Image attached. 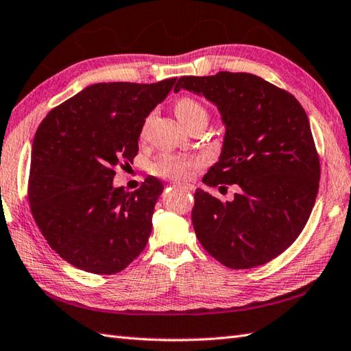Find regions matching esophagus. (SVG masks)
Wrapping results in <instances>:
<instances>
[{
	"label": "esophagus",
	"mask_w": 351,
	"mask_h": 351,
	"mask_svg": "<svg viewBox=\"0 0 351 351\" xmlns=\"http://www.w3.org/2000/svg\"><path fill=\"white\" fill-rule=\"evenodd\" d=\"M176 186H178V188H182L184 191H193V189H195V186L191 184V183H176Z\"/></svg>",
	"instance_id": "34e87169"
}]
</instances>
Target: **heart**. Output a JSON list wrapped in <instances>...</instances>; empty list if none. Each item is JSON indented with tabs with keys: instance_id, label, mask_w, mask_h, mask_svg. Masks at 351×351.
Here are the masks:
<instances>
[{
	"instance_id": "1",
	"label": "heart",
	"mask_w": 351,
	"mask_h": 351,
	"mask_svg": "<svg viewBox=\"0 0 351 351\" xmlns=\"http://www.w3.org/2000/svg\"><path fill=\"white\" fill-rule=\"evenodd\" d=\"M174 111L177 119L180 120L186 128H191L192 124L208 120L207 108L199 100L193 97H180L174 104ZM150 121V117L145 120L143 132ZM201 160L195 156L186 154H162L152 163V173L169 180H186L193 173V169L199 167Z\"/></svg>"
}]
</instances>
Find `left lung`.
<instances>
[{"label":"left lung","mask_w":351,"mask_h":351,"mask_svg":"<svg viewBox=\"0 0 351 351\" xmlns=\"http://www.w3.org/2000/svg\"><path fill=\"white\" fill-rule=\"evenodd\" d=\"M182 88L215 104L225 124L219 160L202 182L240 188L227 202L197 189L199 243L230 269L266 264L299 237L315 204L320 159L308 115L293 95L252 73L182 76L174 91Z\"/></svg>","instance_id":"8db88e82"}]
</instances>
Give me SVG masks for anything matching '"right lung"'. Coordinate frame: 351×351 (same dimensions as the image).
Returning a JSON list of instances; mask_svg holds the SVG:
<instances>
[{
	"mask_svg": "<svg viewBox=\"0 0 351 351\" xmlns=\"http://www.w3.org/2000/svg\"><path fill=\"white\" fill-rule=\"evenodd\" d=\"M176 81L90 85L37 128L29 208L48 245L72 266L114 275L144 251L163 184L147 177L141 188L126 192L112 180L117 167L134 160L145 117Z\"/></svg>",
	"mask_w": 351,
	"mask_h": 351,
	"instance_id": "add662e5",
	"label": "right lung"
}]
</instances>
